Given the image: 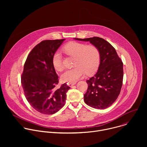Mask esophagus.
<instances>
[{
	"label": "esophagus",
	"mask_w": 147,
	"mask_h": 147,
	"mask_svg": "<svg viewBox=\"0 0 147 147\" xmlns=\"http://www.w3.org/2000/svg\"><path fill=\"white\" fill-rule=\"evenodd\" d=\"M76 84V82H69L68 83V85L70 86V87H72V86H73L74 85H75Z\"/></svg>",
	"instance_id": "esophagus-1"
}]
</instances>
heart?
<instances>
[{"instance_id": "obj_1", "label": "heart", "mask_w": 147, "mask_h": 147, "mask_svg": "<svg viewBox=\"0 0 147 147\" xmlns=\"http://www.w3.org/2000/svg\"><path fill=\"white\" fill-rule=\"evenodd\" d=\"M63 51L68 55L75 57L74 67L66 70L61 74L63 81L75 82L82 78L87 73L91 74L95 72L99 64V52L94 45H87L85 44L72 41L63 47ZM52 63L54 68L61 71L63 59L61 53L56 51L52 56Z\"/></svg>"}]
</instances>
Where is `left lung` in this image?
<instances>
[{
	"label": "left lung",
	"instance_id": "obj_1",
	"mask_svg": "<svg viewBox=\"0 0 147 147\" xmlns=\"http://www.w3.org/2000/svg\"><path fill=\"white\" fill-rule=\"evenodd\" d=\"M74 39L89 41L99 52L100 63L98 71L86 81L88 90L84 95V100L93 108L106 109L112 105L120 94L123 78V62L115 49L103 38L95 36Z\"/></svg>",
	"mask_w": 147,
	"mask_h": 147
}]
</instances>
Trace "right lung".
I'll return each mask as SVG.
<instances>
[{
  "label": "right lung",
  "instance_id": "1",
  "mask_svg": "<svg viewBox=\"0 0 147 147\" xmlns=\"http://www.w3.org/2000/svg\"><path fill=\"white\" fill-rule=\"evenodd\" d=\"M65 39L45 40L36 45L28 55L22 75V85L30 105L38 112L52 115L65 105L70 89L66 83L58 89V76L52 56Z\"/></svg>",
  "mask_w": 147,
  "mask_h": 147
}]
</instances>
